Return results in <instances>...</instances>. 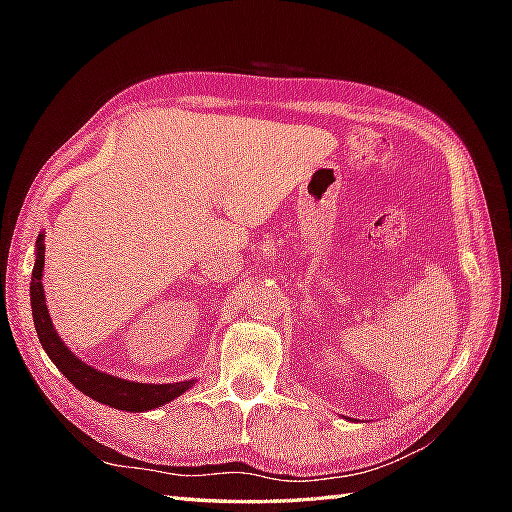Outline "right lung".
<instances>
[{
    "label": "right lung",
    "mask_w": 512,
    "mask_h": 512,
    "mask_svg": "<svg viewBox=\"0 0 512 512\" xmlns=\"http://www.w3.org/2000/svg\"><path fill=\"white\" fill-rule=\"evenodd\" d=\"M43 259H46V244H43V233L37 237V259L35 268H32V281H30V306H32V319H35V330L43 350L52 358V363L61 369V374L70 380V383L83 391L85 396L94 398L96 402L110 405L121 411H149L156 409L165 402H171L184 394L189 387L195 385V380H182V383H167V385H149V383H134V380H125L112 374H105L101 369H94L85 365L81 358H76L68 345L61 341L50 319V312L46 306V297H43Z\"/></svg>",
    "instance_id": "obj_1"
}]
</instances>
